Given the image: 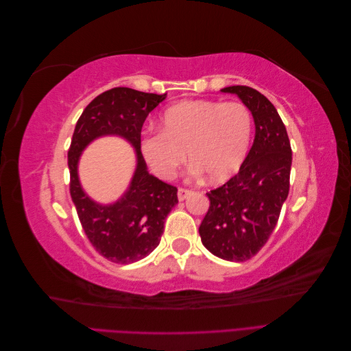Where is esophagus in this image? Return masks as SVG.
<instances>
[{
	"label": "esophagus",
	"instance_id": "esophagus-1",
	"mask_svg": "<svg viewBox=\"0 0 351 351\" xmlns=\"http://www.w3.org/2000/svg\"><path fill=\"white\" fill-rule=\"evenodd\" d=\"M189 195H192V190L184 189V187L178 189V200H184Z\"/></svg>",
	"mask_w": 351,
	"mask_h": 351
}]
</instances>
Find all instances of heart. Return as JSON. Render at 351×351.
Returning a JSON list of instances; mask_svg holds the SVG:
<instances>
[{"instance_id": "heart-1", "label": "heart", "mask_w": 351, "mask_h": 351, "mask_svg": "<svg viewBox=\"0 0 351 351\" xmlns=\"http://www.w3.org/2000/svg\"><path fill=\"white\" fill-rule=\"evenodd\" d=\"M161 130L146 132L139 149L152 173L171 178L186 162V151L197 176L212 183L234 176L249 152L253 115L240 101H184L165 110Z\"/></svg>"}]
</instances>
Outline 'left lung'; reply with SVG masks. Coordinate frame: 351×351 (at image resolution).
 I'll return each mask as SVG.
<instances>
[{
    "instance_id": "obj_1",
    "label": "left lung",
    "mask_w": 351,
    "mask_h": 351,
    "mask_svg": "<svg viewBox=\"0 0 351 351\" xmlns=\"http://www.w3.org/2000/svg\"><path fill=\"white\" fill-rule=\"evenodd\" d=\"M236 93L252 111L254 141L239 173L206 193L209 209L199 227L204 246L215 256L244 262L268 241L289 196L291 146L271 101L249 86L221 89Z\"/></svg>"
}]
</instances>
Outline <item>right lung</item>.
<instances>
[{"label":"right lung","instance_id":"add662e5","mask_svg":"<svg viewBox=\"0 0 351 351\" xmlns=\"http://www.w3.org/2000/svg\"><path fill=\"white\" fill-rule=\"evenodd\" d=\"M165 98L167 93L114 88L98 95L74 127L69 149L71 200L95 250L114 263H133L154 252L164 232L167 215L178 204L177 187L147 173L139 149L146 117ZM110 134L121 135L132 143L138 164L122 199L112 206H99L82 192L77 164L84 147L97 136Z\"/></svg>","mask_w":351,"mask_h":351}]
</instances>
